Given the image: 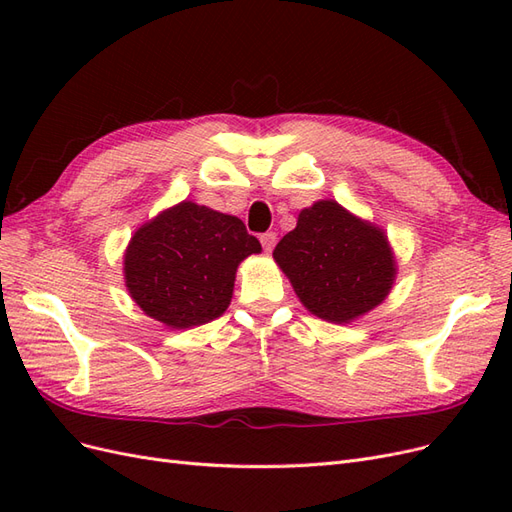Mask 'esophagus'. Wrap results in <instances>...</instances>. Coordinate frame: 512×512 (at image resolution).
<instances>
[{
    "instance_id": "obj_1",
    "label": "esophagus",
    "mask_w": 512,
    "mask_h": 512,
    "mask_svg": "<svg viewBox=\"0 0 512 512\" xmlns=\"http://www.w3.org/2000/svg\"><path fill=\"white\" fill-rule=\"evenodd\" d=\"M260 243H262V247H265V252H271L277 243V235L275 232H265V235L260 237Z\"/></svg>"
}]
</instances>
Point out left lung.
Here are the masks:
<instances>
[{
  "label": "left lung",
  "instance_id": "obj_1",
  "mask_svg": "<svg viewBox=\"0 0 512 512\" xmlns=\"http://www.w3.org/2000/svg\"><path fill=\"white\" fill-rule=\"evenodd\" d=\"M273 260L309 314L348 324L393 290L397 260L386 232L337 200H316L275 245Z\"/></svg>",
  "mask_w": 512,
  "mask_h": 512
}]
</instances>
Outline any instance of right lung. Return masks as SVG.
Returning a JSON list of instances; mask_svg holds the SVG:
<instances>
[{
  "label": "right lung",
  "instance_id": "obj_1",
  "mask_svg": "<svg viewBox=\"0 0 512 512\" xmlns=\"http://www.w3.org/2000/svg\"><path fill=\"white\" fill-rule=\"evenodd\" d=\"M260 252V241L235 215L181 200L134 230L123 280L149 318L192 329L226 312L237 267Z\"/></svg>",
  "mask_w": 512,
  "mask_h": 512
}]
</instances>
